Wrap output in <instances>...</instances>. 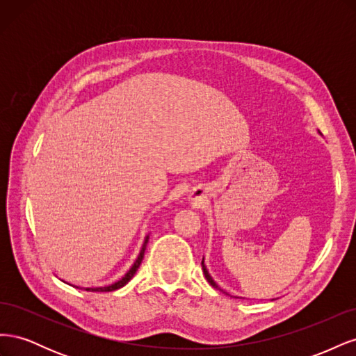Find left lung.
I'll use <instances>...</instances> for the list:
<instances>
[{
	"mask_svg": "<svg viewBox=\"0 0 356 356\" xmlns=\"http://www.w3.org/2000/svg\"><path fill=\"white\" fill-rule=\"evenodd\" d=\"M202 268H203V275H204V277H207V281H208V282H209V284H211V285H212L213 288H217V289H220V288H218V285L213 282V279L211 277V275L208 273V270H207V266H204V264H203V260H202Z\"/></svg>",
	"mask_w": 356,
	"mask_h": 356,
	"instance_id": "obj_1",
	"label": "left lung"
}]
</instances>
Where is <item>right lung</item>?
<instances>
[{"mask_svg":"<svg viewBox=\"0 0 356 356\" xmlns=\"http://www.w3.org/2000/svg\"><path fill=\"white\" fill-rule=\"evenodd\" d=\"M147 243H148V236L145 238V241H144V245H143V250H141V252H139V255H138V258H136V261L134 263V266L131 267V270H129L120 281L118 282H115V284H113V285H108V286H98V288H84L86 291H90V293H110V291H115V289H118V288H122V286H124L129 281H131V279L134 277V275L136 273V270H138V267H139V264L143 263V258H144V252H145V246H147Z\"/></svg>","mask_w":356,"mask_h":356,"instance_id":"right-lung-1","label":"right lung"}]
</instances>
